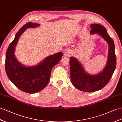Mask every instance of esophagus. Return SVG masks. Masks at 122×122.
Returning a JSON list of instances; mask_svg holds the SVG:
<instances>
[{
	"label": "esophagus",
	"instance_id": "34e87169",
	"mask_svg": "<svg viewBox=\"0 0 122 122\" xmlns=\"http://www.w3.org/2000/svg\"><path fill=\"white\" fill-rule=\"evenodd\" d=\"M71 51L69 49H66L65 50V51H64V56L65 57H70V56L71 55Z\"/></svg>",
	"mask_w": 122,
	"mask_h": 122
}]
</instances>
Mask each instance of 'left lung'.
<instances>
[{
  "label": "left lung",
  "mask_w": 122,
  "mask_h": 122,
  "mask_svg": "<svg viewBox=\"0 0 122 122\" xmlns=\"http://www.w3.org/2000/svg\"><path fill=\"white\" fill-rule=\"evenodd\" d=\"M90 34H97L102 37L108 44V55L107 63L102 70L97 74H89L81 63L75 57H71L70 65L71 80L76 89L86 92L98 91L107 85L116 67L117 59L113 39L109 36L107 30L101 25L92 24Z\"/></svg>",
  "instance_id": "8db88e82"
}]
</instances>
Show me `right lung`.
<instances>
[{"label":"right lung","instance_id":"add662e5","mask_svg":"<svg viewBox=\"0 0 122 122\" xmlns=\"http://www.w3.org/2000/svg\"><path fill=\"white\" fill-rule=\"evenodd\" d=\"M40 25L31 22L24 25L9 45L5 55V68L9 79L20 90L30 94L40 92L47 86L52 68L59 63L63 55L61 51L57 52L47 57L37 65L30 66L18 61L15 51L20 36L27 28H35Z\"/></svg>","mask_w":122,"mask_h":122}]
</instances>
